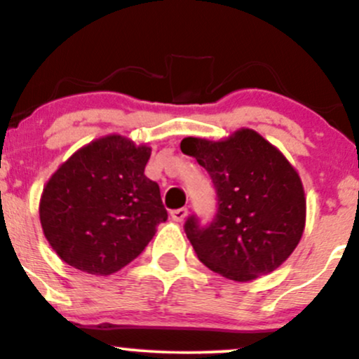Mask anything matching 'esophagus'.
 Segmentation results:
<instances>
[{"instance_id": "1", "label": "esophagus", "mask_w": 359, "mask_h": 359, "mask_svg": "<svg viewBox=\"0 0 359 359\" xmlns=\"http://www.w3.org/2000/svg\"><path fill=\"white\" fill-rule=\"evenodd\" d=\"M170 217L177 222H182L185 217H187V208L174 209V211H170Z\"/></svg>"}]
</instances>
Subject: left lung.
Wrapping results in <instances>:
<instances>
[{
	"label": "left lung",
	"instance_id": "left-lung-1",
	"mask_svg": "<svg viewBox=\"0 0 359 359\" xmlns=\"http://www.w3.org/2000/svg\"><path fill=\"white\" fill-rule=\"evenodd\" d=\"M180 150L205 168L216 189L212 221L201 224L192 214L184 224L197 258L238 282L278 269L306 226L302 182L285 156L253 130L222 142L189 137Z\"/></svg>",
	"mask_w": 359,
	"mask_h": 359
}]
</instances>
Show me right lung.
I'll return each mask as SVG.
<instances>
[{"instance_id": "1", "label": "right lung", "mask_w": 359, "mask_h": 359, "mask_svg": "<svg viewBox=\"0 0 359 359\" xmlns=\"http://www.w3.org/2000/svg\"><path fill=\"white\" fill-rule=\"evenodd\" d=\"M150 148L111 135L76 151L45 185L40 222L67 265L93 275L121 270L168 214L145 175Z\"/></svg>"}]
</instances>
